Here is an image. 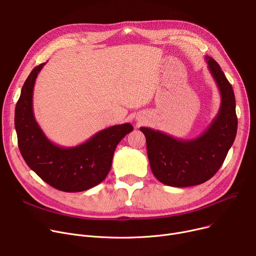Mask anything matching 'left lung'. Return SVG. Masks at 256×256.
I'll list each match as a JSON object with an SVG mask.
<instances>
[{
    "label": "left lung",
    "mask_w": 256,
    "mask_h": 256,
    "mask_svg": "<svg viewBox=\"0 0 256 256\" xmlns=\"http://www.w3.org/2000/svg\"><path fill=\"white\" fill-rule=\"evenodd\" d=\"M206 62L221 96L219 112L208 128L196 139L187 141L149 128H140L146 137L151 171L168 186H194L211 179L236 138L238 118L232 86L212 58L206 56Z\"/></svg>",
    "instance_id": "left-lung-1"
}]
</instances>
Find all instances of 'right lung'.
Masks as SVG:
<instances>
[{
    "label": "right lung",
    "mask_w": 256,
    "mask_h": 256,
    "mask_svg": "<svg viewBox=\"0 0 256 256\" xmlns=\"http://www.w3.org/2000/svg\"><path fill=\"white\" fill-rule=\"evenodd\" d=\"M44 64L34 68L16 103L14 124L20 153L26 164L50 186L66 192L88 190L107 177L117 144L134 128L130 124L113 126L75 147L50 142L32 112L34 85Z\"/></svg>",
    "instance_id": "1"
}]
</instances>
